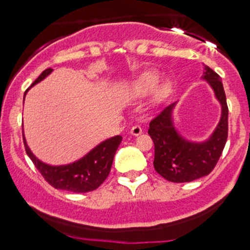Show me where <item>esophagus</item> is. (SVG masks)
Returning a JSON list of instances; mask_svg holds the SVG:
<instances>
[{"label": "esophagus", "instance_id": "obj_1", "mask_svg": "<svg viewBox=\"0 0 250 250\" xmlns=\"http://www.w3.org/2000/svg\"><path fill=\"white\" fill-rule=\"evenodd\" d=\"M141 133H143V128H141L140 125H133V127L130 128V134L132 135L138 137V135H140Z\"/></svg>", "mask_w": 250, "mask_h": 250}]
</instances>
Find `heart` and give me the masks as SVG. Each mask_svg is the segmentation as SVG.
<instances>
[{"label": "heart", "mask_w": 250, "mask_h": 250, "mask_svg": "<svg viewBox=\"0 0 250 250\" xmlns=\"http://www.w3.org/2000/svg\"><path fill=\"white\" fill-rule=\"evenodd\" d=\"M160 82V76L153 71H145L140 74L132 83V93L135 97H145L150 94ZM170 83L165 82L156 89L155 102L161 103L169 95Z\"/></svg>", "instance_id": "heart-1"}]
</instances>
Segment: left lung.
Listing matches in <instances>:
<instances>
[{"label": "left lung", "instance_id": "1", "mask_svg": "<svg viewBox=\"0 0 250 250\" xmlns=\"http://www.w3.org/2000/svg\"><path fill=\"white\" fill-rule=\"evenodd\" d=\"M203 78L210 84L221 104V118L211 137L203 143H191L179 135L173 125L172 113L176 103L165 107L148 128L155 144L153 167L156 172L172 183H188L208 175L218 163L229 133V107L221 78L210 67H204Z\"/></svg>", "mask_w": 250, "mask_h": 250}]
</instances>
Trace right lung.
<instances>
[{
	"label": "right lung",
	"instance_id": "obj_1",
	"mask_svg": "<svg viewBox=\"0 0 250 250\" xmlns=\"http://www.w3.org/2000/svg\"><path fill=\"white\" fill-rule=\"evenodd\" d=\"M52 71V69L44 70L39 78L32 83V85L46 78ZM27 90L29 89H26V92ZM121 141H122L121 135L110 138V139L99 144L97 147L93 148L90 152H88L84 157L78 160L77 162L66 166L46 165V163L41 162L39 158L35 157L34 153L30 151L25 138L24 145L30 160L32 161L35 167L39 169V172L42 174L44 180L49 185H52L54 188H60V190L84 193L99 188L104 183L105 179L109 176L113 157H115V153Z\"/></svg>",
	"mask_w": 250,
	"mask_h": 250
}]
</instances>
